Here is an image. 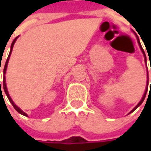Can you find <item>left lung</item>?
Masks as SVG:
<instances>
[{
  "mask_svg": "<svg viewBox=\"0 0 151 151\" xmlns=\"http://www.w3.org/2000/svg\"><path fill=\"white\" fill-rule=\"evenodd\" d=\"M137 37V36H136ZM137 40H138V43H139V48H140V50H141V51H142V53H143V55H144V56H145V63H146V56H145V51H144V50H143V48H142V46H141V44H140V42H139V38L137 37ZM148 83H149V76H148V74H147V85H146V88H145V93H144V96H143L142 97V99H141V101H139V103H138V105H137L136 107H134L132 111H131L130 113H131L132 112H134L135 109H136L137 107H139L141 104H142V102L144 101V100H145V96H146V93H147V91H148ZM150 84H151V81H150Z\"/></svg>",
  "mask_w": 151,
  "mask_h": 151,
  "instance_id": "left-lung-1",
  "label": "left lung"
}]
</instances>
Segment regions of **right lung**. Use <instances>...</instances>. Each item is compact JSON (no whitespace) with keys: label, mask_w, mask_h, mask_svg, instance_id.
<instances>
[{"label":"right lung","mask_w":151,"mask_h":151,"mask_svg":"<svg viewBox=\"0 0 151 151\" xmlns=\"http://www.w3.org/2000/svg\"><path fill=\"white\" fill-rule=\"evenodd\" d=\"M18 38V37H17V38H15L14 40H13V42L12 43V45H11V50H10V53H9V55H8V58H7V60L6 61V64H5V66H4V70H3V73H4V75L6 74V68H7V65H8V61H9V59H10V56H11V54H12V48H13V45H14L15 42H16V40H17V38ZM0 70H1V64H0ZM0 88H1V81H0ZM3 88H4V91H5V93H6V95L8 97L9 101L12 104V106L14 107L15 109L19 113L21 114H22V115H24V116H27V114L26 113H24L22 110H21L19 107H17L16 104H15L13 101L12 100V98H11V96H9V93H8V91H7V88H6V76H4V77H3Z\"/></svg>","instance_id":"obj_1"}]
</instances>
